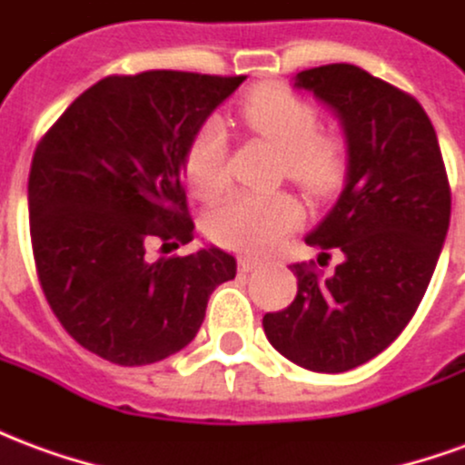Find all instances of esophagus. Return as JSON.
Masks as SVG:
<instances>
[{
  "instance_id": "obj_1",
  "label": "esophagus",
  "mask_w": 465,
  "mask_h": 465,
  "mask_svg": "<svg viewBox=\"0 0 465 465\" xmlns=\"http://www.w3.org/2000/svg\"><path fill=\"white\" fill-rule=\"evenodd\" d=\"M239 269H242L243 273L256 272V269H262V262H259V259H252V256H242V259H239Z\"/></svg>"
}]
</instances>
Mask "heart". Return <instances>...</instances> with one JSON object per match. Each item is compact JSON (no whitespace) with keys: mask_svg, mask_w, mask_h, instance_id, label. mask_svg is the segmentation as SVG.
Listing matches in <instances>:
<instances>
[{"mask_svg":"<svg viewBox=\"0 0 465 465\" xmlns=\"http://www.w3.org/2000/svg\"><path fill=\"white\" fill-rule=\"evenodd\" d=\"M242 119L256 136L283 153L286 173L306 189L322 192L341 172V142L319 132V109L292 89H256L243 99ZM183 172L199 196H213L226 186V132L219 119H206L193 132L183 153ZM302 219V203L289 193H229L213 203L206 232L223 246L263 252L293 232Z\"/></svg>","mask_w":465,"mask_h":465,"instance_id":"1","label":"heart"}]
</instances>
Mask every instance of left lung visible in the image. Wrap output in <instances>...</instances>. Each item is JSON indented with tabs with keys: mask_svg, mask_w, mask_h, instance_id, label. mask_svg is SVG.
I'll list each match as a JSON object with an SVG mask.
<instances>
[{
	"mask_svg": "<svg viewBox=\"0 0 465 465\" xmlns=\"http://www.w3.org/2000/svg\"><path fill=\"white\" fill-rule=\"evenodd\" d=\"M341 119L349 166L339 202L306 236L343 262L323 279L293 263L292 306L263 316L282 356L319 373L366 363L396 341L423 293L449 232L450 186L439 139L423 106L353 64L296 74Z\"/></svg>",
	"mask_w": 465,
	"mask_h": 465,
	"instance_id": "8db88e82",
	"label": "left lung"
}]
</instances>
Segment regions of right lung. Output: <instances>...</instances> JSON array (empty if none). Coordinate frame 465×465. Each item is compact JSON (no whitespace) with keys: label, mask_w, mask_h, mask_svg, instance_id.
Masks as SVG:
<instances>
[{"label":"right lung","mask_w":465,"mask_h":465,"mask_svg":"<svg viewBox=\"0 0 465 465\" xmlns=\"http://www.w3.org/2000/svg\"><path fill=\"white\" fill-rule=\"evenodd\" d=\"M246 76L153 69L106 76L42 136L29 172L36 273L66 333L119 366L192 341L212 292L236 276L216 246L152 262L146 246L189 243L183 153Z\"/></svg>","instance_id":"right-lung-1"}]
</instances>
